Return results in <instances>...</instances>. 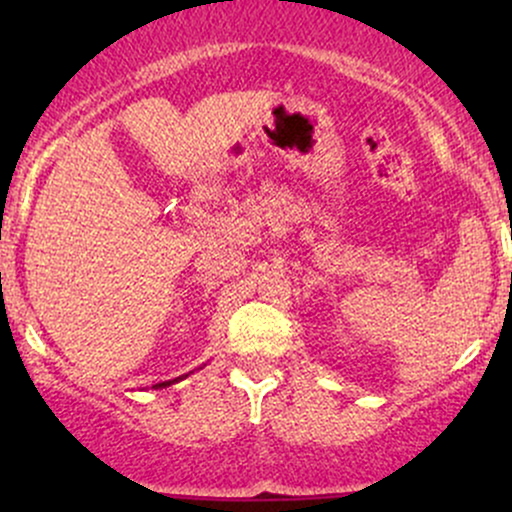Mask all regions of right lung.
<instances>
[{"label":"right lung","instance_id":"add662e5","mask_svg":"<svg viewBox=\"0 0 512 512\" xmlns=\"http://www.w3.org/2000/svg\"><path fill=\"white\" fill-rule=\"evenodd\" d=\"M182 378H185V375H182ZM182 378H175V380H166V383H158V385H154V387H156V390H158V387H168V385L178 383V380H182Z\"/></svg>","mask_w":512,"mask_h":512}]
</instances>
